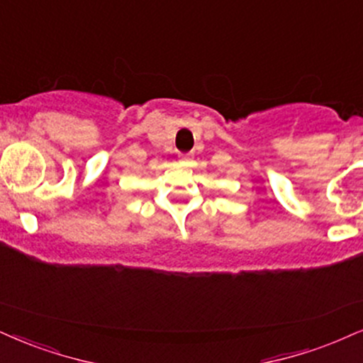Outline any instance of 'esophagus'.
<instances>
[{
  "instance_id": "esophagus-1",
  "label": "esophagus",
  "mask_w": 363,
  "mask_h": 363,
  "mask_svg": "<svg viewBox=\"0 0 363 363\" xmlns=\"http://www.w3.org/2000/svg\"><path fill=\"white\" fill-rule=\"evenodd\" d=\"M182 160H190V155H180Z\"/></svg>"
}]
</instances>
